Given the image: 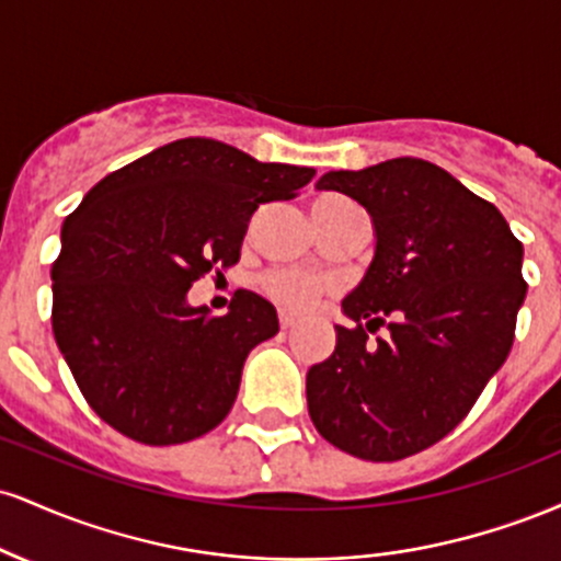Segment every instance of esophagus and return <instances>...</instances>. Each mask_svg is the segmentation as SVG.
Here are the masks:
<instances>
[{"instance_id":"obj_1","label":"esophagus","mask_w":561,"mask_h":561,"mask_svg":"<svg viewBox=\"0 0 561 561\" xmlns=\"http://www.w3.org/2000/svg\"><path fill=\"white\" fill-rule=\"evenodd\" d=\"M295 324H298V319H295L293 313H287V311H279V327H282V330H293Z\"/></svg>"}]
</instances>
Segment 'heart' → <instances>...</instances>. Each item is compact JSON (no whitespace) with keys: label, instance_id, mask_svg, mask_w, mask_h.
<instances>
[{"label":"heart","instance_id":"1","mask_svg":"<svg viewBox=\"0 0 561 561\" xmlns=\"http://www.w3.org/2000/svg\"><path fill=\"white\" fill-rule=\"evenodd\" d=\"M347 205L345 199L337 197H327L319 199L313 208H343ZM261 289L266 298H272L276 306H282L285 311L293 313H306L317 306V300L321 298L327 285L319 279V276L298 272V268H272L261 276Z\"/></svg>","mask_w":561,"mask_h":561}]
</instances>
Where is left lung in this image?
Instances as JSON below:
<instances>
[{"mask_svg":"<svg viewBox=\"0 0 561 561\" xmlns=\"http://www.w3.org/2000/svg\"><path fill=\"white\" fill-rule=\"evenodd\" d=\"M317 190L369 210L377 253L343 300L356 327H334V353L308 369V414L345 454L401 461L456 430L506 362L523 242L493 203L420 158L330 171ZM379 325L391 334L371 344Z\"/></svg>","mask_w":561,"mask_h":561,"instance_id":"obj_1","label":"left lung"}]
</instances>
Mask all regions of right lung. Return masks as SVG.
<instances>
[{"label": "right lung", "instance_id": "right-lung-1", "mask_svg": "<svg viewBox=\"0 0 561 561\" xmlns=\"http://www.w3.org/2000/svg\"><path fill=\"white\" fill-rule=\"evenodd\" d=\"M313 173L190 137L87 192L53 263V332L102 422L145 446H176L227 420L244 358L279 319L248 289L227 317L192 308L186 293L240 261L259 205L293 199Z\"/></svg>", "mask_w": 561, "mask_h": 561}]
</instances>
